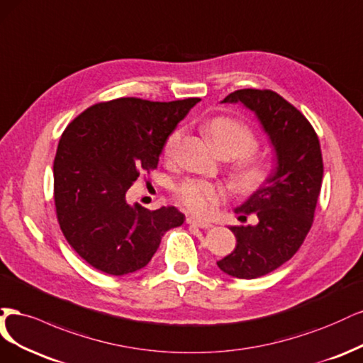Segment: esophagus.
<instances>
[{
  "label": "esophagus",
  "instance_id": "obj_1",
  "mask_svg": "<svg viewBox=\"0 0 363 363\" xmlns=\"http://www.w3.org/2000/svg\"><path fill=\"white\" fill-rule=\"evenodd\" d=\"M186 225H194V226L202 228V229H211L213 228V225L209 223V221L199 220L196 217H186Z\"/></svg>",
  "mask_w": 363,
  "mask_h": 363
}]
</instances>
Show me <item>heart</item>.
Instances as JSON below:
<instances>
[{
	"label": "heart",
	"instance_id": "heart-1",
	"mask_svg": "<svg viewBox=\"0 0 363 363\" xmlns=\"http://www.w3.org/2000/svg\"><path fill=\"white\" fill-rule=\"evenodd\" d=\"M205 131L213 140L214 146L226 158H240L235 166V178L242 189H253L267 177V166L262 161L250 157L258 147V138L247 125L228 116H217L205 123ZM184 137L182 128H174L167 135L162 154L172 161L177 158ZM178 202L190 213L206 217L226 201L225 186L203 179L190 178L179 182L174 189Z\"/></svg>",
	"mask_w": 363,
	"mask_h": 363
}]
</instances>
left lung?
<instances>
[{"label":"left lung","mask_w":363,"mask_h":363,"mask_svg":"<svg viewBox=\"0 0 363 363\" xmlns=\"http://www.w3.org/2000/svg\"><path fill=\"white\" fill-rule=\"evenodd\" d=\"M223 102H241L256 113L276 150V167L261 189L235 209L240 218L258 216L256 226H232L237 247L217 262L221 272L256 279L297 253L313 223L323 182L317 133L294 105L268 89H241Z\"/></svg>","instance_id":"left-lung-1"}]
</instances>
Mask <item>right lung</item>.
<instances>
[{
    "label": "right lung",
    "instance_id": "add662e5",
    "mask_svg": "<svg viewBox=\"0 0 363 363\" xmlns=\"http://www.w3.org/2000/svg\"><path fill=\"white\" fill-rule=\"evenodd\" d=\"M199 101L111 99L66 126L54 158L55 214L66 241L93 268L134 273L152 259L161 237L184 223L174 206H131L126 191L157 169L167 135Z\"/></svg>",
    "mask_w": 363,
    "mask_h": 363
}]
</instances>
